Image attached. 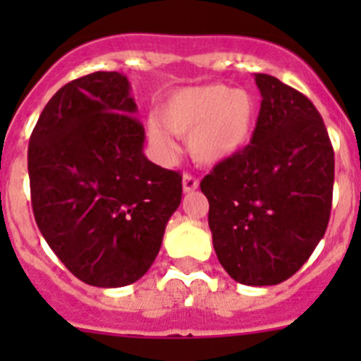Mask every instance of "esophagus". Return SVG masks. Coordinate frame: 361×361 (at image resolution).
Here are the masks:
<instances>
[{
	"label": "esophagus",
	"instance_id": "esophagus-1",
	"mask_svg": "<svg viewBox=\"0 0 361 361\" xmlns=\"http://www.w3.org/2000/svg\"><path fill=\"white\" fill-rule=\"evenodd\" d=\"M199 188V180L195 176H192V174H183V192L185 194H188V192H194Z\"/></svg>",
	"mask_w": 361,
	"mask_h": 361
}]
</instances>
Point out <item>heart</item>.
Wrapping results in <instances>:
<instances>
[{
  "mask_svg": "<svg viewBox=\"0 0 361 361\" xmlns=\"http://www.w3.org/2000/svg\"><path fill=\"white\" fill-rule=\"evenodd\" d=\"M257 115L258 103L250 90L207 83L174 94L160 113V122L174 136H188L195 162L216 166L235 157L250 143ZM163 128L150 123V143L162 155L173 157L176 145Z\"/></svg>",
  "mask_w": 361,
  "mask_h": 361,
  "instance_id": "1",
  "label": "heart"
}]
</instances>
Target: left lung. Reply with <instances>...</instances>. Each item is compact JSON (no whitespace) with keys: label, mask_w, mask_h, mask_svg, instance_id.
Here are the masks:
<instances>
[{"label":"left lung","mask_w":361,"mask_h":361,"mask_svg":"<svg viewBox=\"0 0 361 361\" xmlns=\"http://www.w3.org/2000/svg\"><path fill=\"white\" fill-rule=\"evenodd\" d=\"M260 113L248 147L202 178L216 257L241 285L292 278L325 235L332 209L334 148L302 92L255 75Z\"/></svg>","instance_id":"1"}]
</instances>
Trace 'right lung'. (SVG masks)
<instances>
[{
    "mask_svg": "<svg viewBox=\"0 0 361 361\" xmlns=\"http://www.w3.org/2000/svg\"><path fill=\"white\" fill-rule=\"evenodd\" d=\"M127 76L96 71L61 87L27 148L36 225L80 281L118 288L152 267L181 174L143 154L145 129Z\"/></svg>",
    "mask_w": 361,
    "mask_h": 361,
    "instance_id": "add662e5",
    "label": "right lung"
}]
</instances>
